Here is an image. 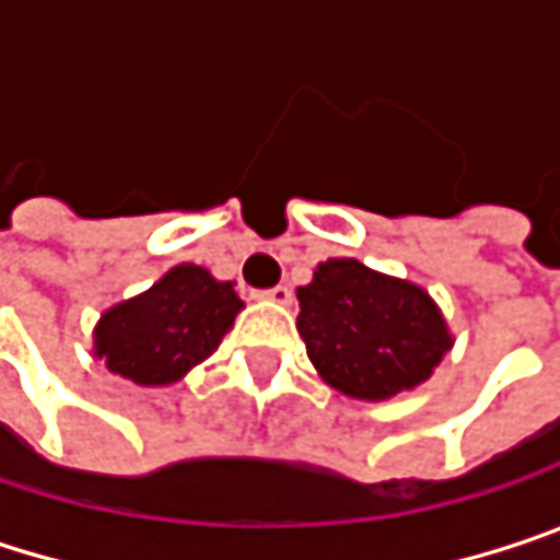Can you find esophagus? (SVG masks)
Masks as SVG:
<instances>
[{
  "mask_svg": "<svg viewBox=\"0 0 560 560\" xmlns=\"http://www.w3.org/2000/svg\"><path fill=\"white\" fill-rule=\"evenodd\" d=\"M256 298L272 301V304H291V288H288V284H276V288H269V291H259Z\"/></svg>",
  "mask_w": 560,
  "mask_h": 560,
  "instance_id": "34e87169",
  "label": "esophagus"
}]
</instances>
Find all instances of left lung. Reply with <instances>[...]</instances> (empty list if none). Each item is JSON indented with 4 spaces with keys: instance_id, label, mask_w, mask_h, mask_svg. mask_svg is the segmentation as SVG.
Instances as JSON below:
<instances>
[{
    "instance_id": "8db88e82",
    "label": "left lung",
    "mask_w": 560,
    "mask_h": 560,
    "mask_svg": "<svg viewBox=\"0 0 560 560\" xmlns=\"http://www.w3.org/2000/svg\"><path fill=\"white\" fill-rule=\"evenodd\" d=\"M298 334L320 380L350 398L383 401L421 386L451 350L431 294L357 259H327L298 288Z\"/></svg>"
}]
</instances>
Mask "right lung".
Masks as SVG:
<instances>
[{
	"label": "right lung",
	"mask_w": 560,
	"mask_h": 560,
	"mask_svg": "<svg viewBox=\"0 0 560 560\" xmlns=\"http://www.w3.org/2000/svg\"><path fill=\"white\" fill-rule=\"evenodd\" d=\"M240 311L233 281L184 262L149 291L113 304L93 330V353L136 386H171L220 347Z\"/></svg>",
	"instance_id": "1"
}]
</instances>
